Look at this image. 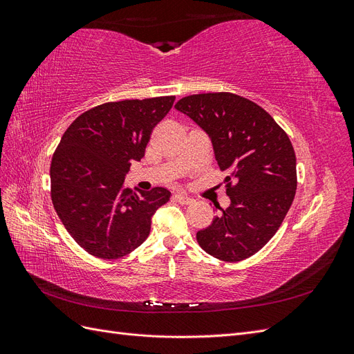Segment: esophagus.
I'll list each match as a JSON object with an SVG mask.
<instances>
[{
    "instance_id": "obj_1",
    "label": "esophagus",
    "mask_w": 354,
    "mask_h": 354,
    "mask_svg": "<svg viewBox=\"0 0 354 354\" xmlns=\"http://www.w3.org/2000/svg\"><path fill=\"white\" fill-rule=\"evenodd\" d=\"M173 199H174L176 202L181 203V205H192V203L195 202V199H194V198H190V196L183 195V194H177V195H174V196H173Z\"/></svg>"
}]
</instances>
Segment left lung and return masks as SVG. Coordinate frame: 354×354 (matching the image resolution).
<instances>
[{
  "label": "left lung",
  "mask_w": 354,
  "mask_h": 354,
  "mask_svg": "<svg viewBox=\"0 0 354 354\" xmlns=\"http://www.w3.org/2000/svg\"><path fill=\"white\" fill-rule=\"evenodd\" d=\"M174 108L207 131L220 169L229 173L230 205L196 233V241L221 261L250 259L273 238L291 208L297 189L292 143L261 106L238 94H192Z\"/></svg>",
  "instance_id": "obj_1"
}]
</instances>
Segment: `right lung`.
<instances>
[{
    "label": "right lung",
    "instance_id": "right-lung-1",
    "mask_svg": "<svg viewBox=\"0 0 354 354\" xmlns=\"http://www.w3.org/2000/svg\"><path fill=\"white\" fill-rule=\"evenodd\" d=\"M176 95L95 106L75 120L53 153L51 201L81 248L116 260L140 246L155 211L169 199L164 187L133 194L124 177L145 156L158 122Z\"/></svg>",
    "mask_w": 354,
    "mask_h": 354
}]
</instances>
